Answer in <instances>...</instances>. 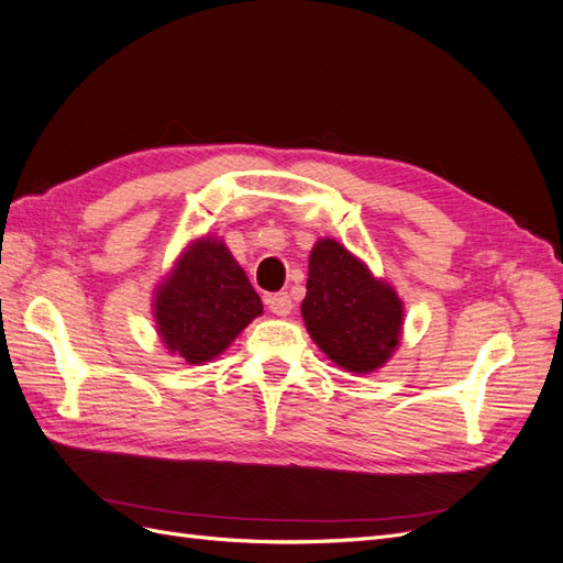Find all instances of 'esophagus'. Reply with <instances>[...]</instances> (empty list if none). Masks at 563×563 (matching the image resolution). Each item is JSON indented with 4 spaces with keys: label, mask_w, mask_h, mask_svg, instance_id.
<instances>
[{
    "label": "esophagus",
    "mask_w": 563,
    "mask_h": 563,
    "mask_svg": "<svg viewBox=\"0 0 563 563\" xmlns=\"http://www.w3.org/2000/svg\"><path fill=\"white\" fill-rule=\"evenodd\" d=\"M267 310H269V312H275V314H279V317L291 314V310H294L291 296H288L286 291L275 294V296H269V298H267Z\"/></svg>",
    "instance_id": "1"
}]
</instances>
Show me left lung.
I'll return each instance as SVG.
<instances>
[{"label":"left lung","instance_id":"obj_1","mask_svg":"<svg viewBox=\"0 0 563 563\" xmlns=\"http://www.w3.org/2000/svg\"><path fill=\"white\" fill-rule=\"evenodd\" d=\"M300 312L321 352L345 371H376L399 345L401 300L333 240L317 242L310 253Z\"/></svg>","mask_w":563,"mask_h":563}]
</instances>
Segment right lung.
<instances>
[{
  "label": "right lung",
  "instance_id": "obj_1",
  "mask_svg": "<svg viewBox=\"0 0 563 563\" xmlns=\"http://www.w3.org/2000/svg\"><path fill=\"white\" fill-rule=\"evenodd\" d=\"M258 314L263 302L244 269L209 236L185 251L155 300L159 335L187 364L213 360Z\"/></svg>",
  "mask_w": 563,
  "mask_h": 563
}]
</instances>
